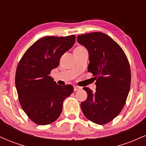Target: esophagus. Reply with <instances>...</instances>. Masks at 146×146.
I'll use <instances>...</instances> for the list:
<instances>
[{"instance_id": "obj_1", "label": "esophagus", "mask_w": 146, "mask_h": 146, "mask_svg": "<svg viewBox=\"0 0 146 146\" xmlns=\"http://www.w3.org/2000/svg\"><path fill=\"white\" fill-rule=\"evenodd\" d=\"M73 88H74V91H77V90L80 89V87H79L78 86H73Z\"/></svg>"}]
</instances>
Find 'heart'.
<instances>
[{
    "label": "heart",
    "mask_w": 146,
    "mask_h": 146,
    "mask_svg": "<svg viewBox=\"0 0 146 146\" xmlns=\"http://www.w3.org/2000/svg\"><path fill=\"white\" fill-rule=\"evenodd\" d=\"M79 47H82V46H79Z\"/></svg>",
    "instance_id": "b5f03b06"
}]
</instances>
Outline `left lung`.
<instances>
[{
  "label": "left lung",
  "mask_w": 146,
  "mask_h": 146,
  "mask_svg": "<svg viewBox=\"0 0 146 146\" xmlns=\"http://www.w3.org/2000/svg\"><path fill=\"white\" fill-rule=\"evenodd\" d=\"M77 38L88 50V71L96 80L94 93L83 88L88 96L81 103L82 110L90 121L106 124L120 113L125 104L131 81L128 58L119 45L104 33H88Z\"/></svg>",
  "instance_id": "left-lung-1"
}]
</instances>
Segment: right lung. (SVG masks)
I'll use <instances>...</instances> for the list:
<instances>
[{"mask_svg":"<svg viewBox=\"0 0 146 146\" xmlns=\"http://www.w3.org/2000/svg\"><path fill=\"white\" fill-rule=\"evenodd\" d=\"M75 42L74 35L42 38L27 50L18 63L15 78L18 100L36 124L56 121L62 111L64 100L73 92L71 84L58 85L49 75Z\"/></svg>","mask_w":146,"mask_h":146,"instance_id":"add662e5","label":"right lung"}]
</instances>
